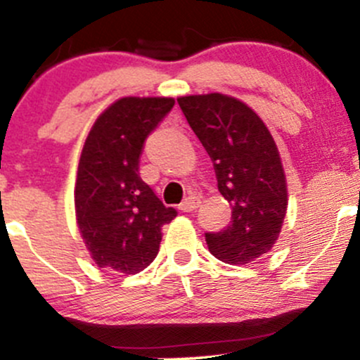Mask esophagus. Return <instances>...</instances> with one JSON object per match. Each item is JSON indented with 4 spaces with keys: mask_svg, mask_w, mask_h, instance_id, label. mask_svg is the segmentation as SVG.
Listing matches in <instances>:
<instances>
[{
    "mask_svg": "<svg viewBox=\"0 0 360 360\" xmlns=\"http://www.w3.org/2000/svg\"><path fill=\"white\" fill-rule=\"evenodd\" d=\"M200 207V198L198 197H188L186 200L179 205V209L183 210V212H191V210L198 209Z\"/></svg>",
    "mask_w": 360,
    "mask_h": 360,
    "instance_id": "34e87169",
    "label": "esophagus"
}]
</instances>
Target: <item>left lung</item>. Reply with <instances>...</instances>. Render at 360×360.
<instances>
[{"label":"left lung","instance_id":"obj_1","mask_svg":"<svg viewBox=\"0 0 360 360\" xmlns=\"http://www.w3.org/2000/svg\"><path fill=\"white\" fill-rule=\"evenodd\" d=\"M214 163L217 190L231 205V221L205 233L221 261L245 264L268 252L288 210V183L277 144L248 104L224 94L177 99Z\"/></svg>","mask_w":360,"mask_h":360}]
</instances>
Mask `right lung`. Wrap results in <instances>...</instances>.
Masks as SVG:
<instances>
[{
  "instance_id": "obj_1",
  "label": "right lung",
  "mask_w": 360,
  "mask_h": 360,
  "mask_svg": "<svg viewBox=\"0 0 360 360\" xmlns=\"http://www.w3.org/2000/svg\"><path fill=\"white\" fill-rule=\"evenodd\" d=\"M172 106V97H122L90 129L78 163L75 209L99 268L143 271L157 257L162 226L177 216L139 176L144 141Z\"/></svg>"
}]
</instances>
